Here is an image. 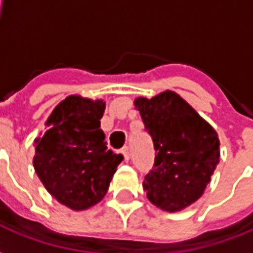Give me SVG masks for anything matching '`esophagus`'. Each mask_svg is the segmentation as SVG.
<instances>
[{
    "mask_svg": "<svg viewBox=\"0 0 253 253\" xmlns=\"http://www.w3.org/2000/svg\"><path fill=\"white\" fill-rule=\"evenodd\" d=\"M121 153H122V156H123L125 161H128V160H130V152H128V148H127V146H125V148L121 149Z\"/></svg>",
    "mask_w": 253,
    "mask_h": 253,
    "instance_id": "1",
    "label": "esophagus"
}]
</instances>
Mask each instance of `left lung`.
<instances>
[{
  "label": "left lung",
  "mask_w": 253,
  "mask_h": 253,
  "mask_svg": "<svg viewBox=\"0 0 253 253\" xmlns=\"http://www.w3.org/2000/svg\"><path fill=\"white\" fill-rule=\"evenodd\" d=\"M134 104L156 150L143 190L165 211L183 210L201 198L219 163L217 132L172 90L138 97Z\"/></svg>",
  "instance_id": "1"
}]
</instances>
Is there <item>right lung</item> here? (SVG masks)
Segmentation results:
<instances>
[{
    "label": "right lung",
    "mask_w": 253,
    "mask_h": 253,
    "mask_svg": "<svg viewBox=\"0 0 253 253\" xmlns=\"http://www.w3.org/2000/svg\"><path fill=\"white\" fill-rule=\"evenodd\" d=\"M104 108L103 100L69 96L51 112L50 128L35 139L36 173L46 190L73 210L99 203L123 160L107 149L100 128Z\"/></svg>",
    "instance_id": "right-lung-1"
}]
</instances>
